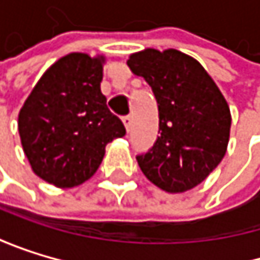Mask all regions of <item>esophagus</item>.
Here are the masks:
<instances>
[{"label": "esophagus", "instance_id": "1", "mask_svg": "<svg viewBox=\"0 0 260 260\" xmlns=\"http://www.w3.org/2000/svg\"><path fill=\"white\" fill-rule=\"evenodd\" d=\"M123 123H124V126H126L127 131H131V129H133V117H131V115L123 117Z\"/></svg>", "mask_w": 260, "mask_h": 260}]
</instances>
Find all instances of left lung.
<instances>
[{
  "instance_id": "8db88e82",
  "label": "left lung",
  "mask_w": 260,
  "mask_h": 260,
  "mask_svg": "<svg viewBox=\"0 0 260 260\" xmlns=\"http://www.w3.org/2000/svg\"><path fill=\"white\" fill-rule=\"evenodd\" d=\"M127 67L151 87L160 136L137 156L143 175L170 193L203 182L226 154L229 106L203 65L178 49L148 48L131 54Z\"/></svg>"
}]
</instances>
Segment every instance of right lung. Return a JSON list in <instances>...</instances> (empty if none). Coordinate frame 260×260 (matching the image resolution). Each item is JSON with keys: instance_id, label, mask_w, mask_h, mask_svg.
Instances as JSON below:
<instances>
[{"instance_id": "1", "label": "right lung", "mask_w": 260, "mask_h": 260, "mask_svg": "<svg viewBox=\"0 0 260 260\" xmlns=\"http://www.w3.org/2000/svg\"><path fill=\"white\" fill-rule=\"evenodd\" d=\"M104 57L72 53L49 67L18 114L32 172L56 187H75L98 170L106 145L126 129L101 93Z\"/></svg>"}]
</instances>
